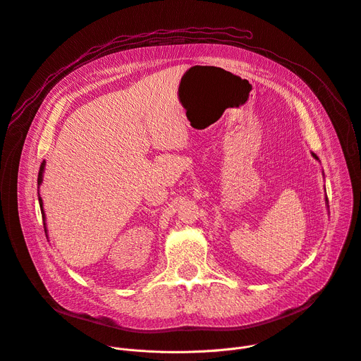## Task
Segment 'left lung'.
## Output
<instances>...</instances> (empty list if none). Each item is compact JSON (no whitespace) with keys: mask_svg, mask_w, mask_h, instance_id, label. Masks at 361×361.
Segmentation results:
<instances>
[{"mask_svg":"<svg viewBox=\"0 0 361 361\" xmlns=\"http://www.w3.org/2000/svg\"><path fill=\"white\" fill-rule=\"evenodd\" d=\"M312 156H314V157H315V159H317V160H318V157H317V154H314V153H312ZM325 201H328V200H326V198H325Z\"/></svg>","mask_w":361,"mask_h":361,"instance_id":"8db88e82","label":"left lung"}]
</instances>
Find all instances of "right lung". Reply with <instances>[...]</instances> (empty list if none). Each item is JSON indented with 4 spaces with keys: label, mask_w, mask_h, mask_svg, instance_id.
Returning a JSON list of instances; mask_svg holds the SVG:
<instances>
[{
    "label": "right lung",
    "mask_w": 361,
    "mask_h": 361,
    "mask_svg": "<svg viewBox=\"0 0 361 361\" xmlns=\"http://www.w3.org/2000/svg\"><path fill=\"white\" fill-rule=\"evenodd\" d=\"M44 160H43V163L40 164V171H39V178H37V185L40 186L42 185V182H43V172H44ZM39 204H40V209H42V216L43 218H46L44 216V211H43V201H42V198H40V195H39ZM43 223H44V219H43ZM44 233H46V223H44Z\"/></svg>",
    "instance_id": "right-lung-1"
}]
</instances>
